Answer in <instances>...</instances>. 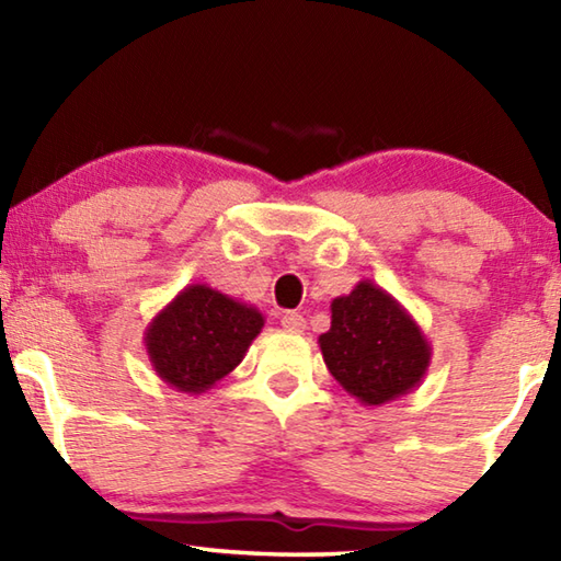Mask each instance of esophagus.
I'll list each match as a JSON object with an SVG mask.
<instances>
[{"label":"esophagus","mask_w":561,"mask_h":561,"mask_svg":"<svg viewBox=\"0 0 561 561\" xmlns=\"http://www.w3.org/2000/svg\"><path fill=\"white\" fill-rule=\"evenodd\" d=\"M282 327L287 331H294V334H301V331L307 329V321H304L299 311H287V314L282 317Z\"/></svg>","instance_id":"esophagus-1"}]
</instances>
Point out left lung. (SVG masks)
<instances>
[{
	"label": "left lung",
	"mask_w": 561,
	"mask_h": 561,
	"mask_svg": "<svg viewBox=\"0 0 561 561\" xmlns=\"http://www.w3.org/2000/svg\"><path fill=\"white\" fill-rule=\"evenodd\" d=\"M319 346L331 376L364 405L411 393L433 354L403 304L371 279L331 301V329L319 336Z\"/></svg>",
	"instance_id": "left-lung-1"
}]
</instances>
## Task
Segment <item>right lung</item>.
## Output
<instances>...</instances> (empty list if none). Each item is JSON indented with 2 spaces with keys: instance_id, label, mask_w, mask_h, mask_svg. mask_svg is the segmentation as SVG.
Here are the masks:
<instances>
[{
  "instance_id": "obj_1",
  "label": "right lung",
  "mask_w": 561,
  "mask_h": 561,
  "mask_svg": "<svg viewBox=\"0 0 561 561\" xmlns=\"http://www.w3.org/2000/svg\"><path fill=\"white\" fill-rule=\"evenodd\" d=\"M262 327V311L252 304L207 284H187L150 321L144 344L168 386L197 396L240 366Z\"/></svg>"
}]
</instances>
